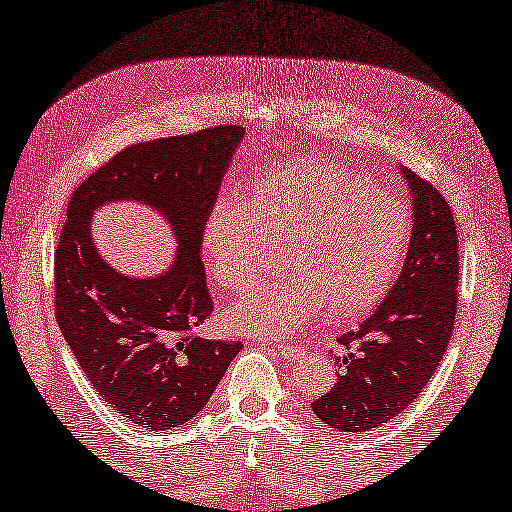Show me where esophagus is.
Returning <instances> with one entry per match:
<instances>
[{"instance_id": "1", "label": "esophagus", "mask_w": 512, "mask_h": 512, "mask_svg": "<svg viewBox=\"0 0 512 512\" xmlns=\"http://www.w3.org/2000/svg\"><path fill=\"white\" fill-rule=\"evenodd\" d=\"M265 348L267 351H272V353H276V355H281L283 360H299V357H303V348L301 346H297V344H276V346H272V344H265Z\"/></svg>"}]
</instances>
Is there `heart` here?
Returning <instances> with one entry per match:
<instances>
[{
    "label": "heart",
    "instance_id": "heart-1",
    "mask_svg": "<svg viewBox=\"0 0 512 512\" xmlns=\"http://www.w3.org/2000/svg\"><path fill=\"white\" fill-rule=\"evenodd\" d=\"M409 240L407 202L326 157L258 170L245 204L220 197L200 229L206 272L236 292L265 272L272 245H288V270L224 312L233 333L254 339L292 335L328 303L339 317L371 310L396 283Z\"/></svg>",
    "mask_w": 512,
    "mask_h": 512
}]
</instances>
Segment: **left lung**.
<instances>
[{
  "label": "left lung",
  "mask_w": 512,
  "mask_h": 512,
  "mask_svg": "<svg viewBox=\"0 0 512 512\" xmlns=\"http://www.w3.org/2000/svg\"><path fill=\"white\" fill-rule=\"evenodd\" d=\"M411 191L405 265L373 315L337 339V382L312 411L337 432H371L402 414L432 380L456 319L459 238L452 206L414 170L400 168Z\"/></svg>",
  "instance_id": "left-lung-1"
}]
</instances>
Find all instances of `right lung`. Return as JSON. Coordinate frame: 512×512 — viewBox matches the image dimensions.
I'll list each match as a JSON object with an SVG mask.
<instances>
[{"label": "right lung", "instance_id": "add662e5", "mask_svg": "<svg viewBox=\"0 0 512 512\" xmlns=\"http://www.w3.org/2000/svg\"><path fill=\"white\" fill-rule=\"evenodd\" d=\"M242 137L238 125H220L130 146L69 200L56 249V319L98 396L150 432L195 418L242 351L240 342L195 335L213 312L200 229ZM112 201H139L169 222L178 247L164 273L139 280L97 254L88 222Z\"/></svg>", "mask_w": 512, "mask_h": 512}]
</instances>
